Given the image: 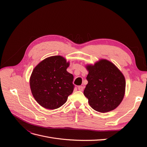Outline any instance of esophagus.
I'll use <instances>...</instances> for the list:
<instances>
[{
	"label": "esophagus",
	"mask_w": 147,
	"mask_h": 147,
	"mask_svg": "<svg viewBox=\"0 0 147 147\" xmlns=\"http://www.w3.org/2000/svg\"><path fill=\"white\" fill-rule=\"evenodd\" d=\"M83 89H84V86H80L78 87V90H79L80 91H83Z\"/></svg>",
	"instance_id": "1"
}]
</instances>
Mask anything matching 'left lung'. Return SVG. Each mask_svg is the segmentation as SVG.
<instances>
[{
    "label": "left lung",
    "mask_w": 147,
    "mask_h": 147,
    "mask_svg": "<svg viewBox=\"0 0 147 147\" xmlns=\"http://www.w3.org/2000/svg\"><path fill=\"white\" fill-rule=\"evenodd\" d=\"M69 63L61 56H51L39 63L31 75L30 86L38 103L48 109L64 105L74 91V76L67 69Z\"/></svg>",
    "instance_id": "1"
}]
</instances>
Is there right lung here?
<instances>
[{
  "instance_id": "add662e5",
  "label": "right lung",
  "mask_w": 147,
  "mask_h": 147,
  "mask_svg": "<svg viewBox=\"0 0 147 147\" xmlns=\"http://www.w3.org/2000/svg\"><path fill=\"white\" fill-rule=\"evenodd\" d=\"M87 69L88 83L83 93L90 105L102 113L117 108L125 92L126 82L122 73L107 60H100L94 65H88Z\"/></svg>"
}]
</instances>
